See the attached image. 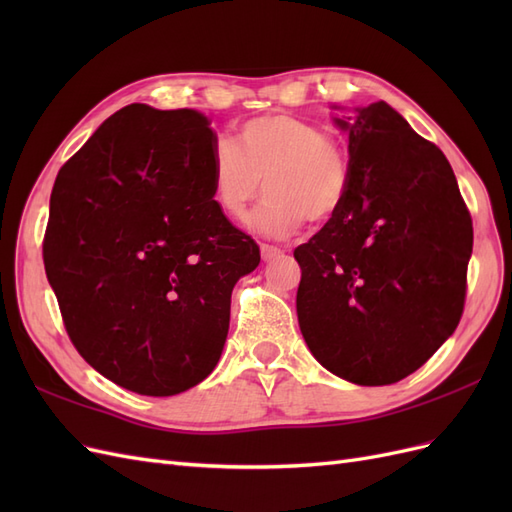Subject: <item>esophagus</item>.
Listing matches in <instances>:
<instances>
[{"instance_id":"obj_1","label":"esophagus","mask_w":512,"mask_h":512,"mask_svg":"<svg viewBox=\"0 0 512 512\" xmlns=\"http://www.w3.org/2000/svg\"><path fill=\"white\" fill-rule=\"evenodd\" d=\"M260 256H262V260H265V262H271V260L282 256V250H280V247L265 243V245H260Z\"/></svg>"}]
</instances>
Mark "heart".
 <instances>
[{
  "instance_id": "b5f03b06",
  "label": "heart",
  "mask_w": 512,
  "mask_h": 512,
  "mask_svg": "<svg viewBox=\"0 0 512 512\" xmlns=\"http://www.w3.org/2000/svg\"><path fill=\"white\" fill-rule=\"evenodd\" d=\"M215 203L241 220L265 179L267 198L247 226L271 239H288L309 218L327 222L342 207L350 164L344 147L316 123L292 115H262L243 123L232 141H218L209 158Z\"/></svg>"
}]
</instances>
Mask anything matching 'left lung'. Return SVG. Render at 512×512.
I'll use <instances>...</instances> for the list:
<instances>
[{"instance_id":"obj_1","label":"left lung","mask_w":512,"mask_h":512,"mask_svg":"<svg viewBox=\"0 0 512 512\" xmlns=\"http://www.w3.org/2000/svg\"><path fill=\"white\" fill-rule=\"evenodd\" d=\"M348 132L346 198L294 250L307 348L361 386L404 380L457 329L472 218L444 153L386 102L335 119Z\"/></svg>"}]
</instances>
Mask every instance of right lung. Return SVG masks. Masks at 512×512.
<instances>
[{
	"mask_svg": "<svg viewBox=\"0 0 512 512\" xmlns=\"http://www.w3.org/2000/svg\"><path fill=\"white\" fill-rule=\"evenodd\" d=\"M218 143L192 108L130 104L61 166L44 269L74 348L111 382L170 397L218 365L230 294L260 250L213 200Z\"/></svg>",
	"mask_w": 512,
	"mask_h": 512,
	"instance_id": "1",
	"label": "right lung"
}]
</instances>
